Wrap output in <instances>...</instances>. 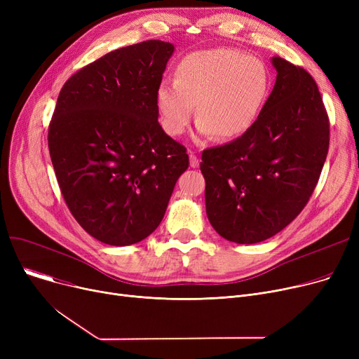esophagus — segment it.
I'll return each mask as SVG.
<instances>
[{"label":"esophagus","instance_id":"34e87169","mask_svg":"<svg viewBox=\"0 0 359 359\" xmlns=\"http://www.w3.org/2000/svg\"><path fill=\"white\" fill-rule=\"evenodd\" d=\"M189 160H191V167H198L199 165V158L196 157V154L194 153V151H189Z\"/></svg>","mask_w":359,"mask_h":359}]
</instances>
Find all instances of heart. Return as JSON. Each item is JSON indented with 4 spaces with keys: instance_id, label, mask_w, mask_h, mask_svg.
Returning a JSON list of instances; mask_svg holds the SVG:
<instances>
[{
    "instance_id": "heart-1",
    "label": "heart",
    "mask_w": 359,
    "mask_h": 359,
    "mask_svg": "<svg viewBox=\"0 0 359 359\" xmlns=\"http://www.w3.org/2000/svg\"><path fill=\"white\" fill-rule=\"evenodd\" d=\"M269 71L262 61L233 49H208L187 55L175 81H163L156 104L163 129L179 137L195 113L199 137L233 140L253 126L266 102Z\"/></svg>"
}]
</instances>
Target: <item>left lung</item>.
Wrapping results in <instances>:
<instances>
[{"label":"left lung","mask_w":359,"mask_h":359,"mask_svg":"<svg viewBox=\"0 0 359 359\" xmlns=\"http://www.w3.org/2000/svg\"><path fill=\"white\" fill-rule=\"evenodd\" d=\"M276 81L253 126L237 140L205 149L206 215L225 240L271 238L304 210L329 149V118L316 81L273 56Z\"/></svg>","instance_id":"1"}]
</instances>
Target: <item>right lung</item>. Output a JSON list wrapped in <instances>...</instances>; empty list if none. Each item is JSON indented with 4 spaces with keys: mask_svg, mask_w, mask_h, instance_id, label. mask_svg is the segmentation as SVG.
Returning <instances> with one entry per match:
<instances>
[{
    "mask_svg": "<svg viewBox=\"0 0 359 359\" xmlns=\"http://www.w3.org/2000/svg\"><path fill=\"white\" fill-rule=\"evenodd\" d=\"M173 52L163 41L111 50L68 79L55 106L48 145L62 196L81 227L110 246L153 233L189 167L156 104Z\"/></svg>",
    "mask_w": 359,
    "mask_h": 359,
    "instance_id": "add662e5",
    "label": "right lung"
}]
</instances>
